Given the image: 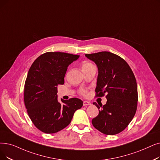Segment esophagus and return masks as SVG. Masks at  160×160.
Wrapping results in <instances>:
<instances>
[{
	"label": "esophagus",
	"instance_id": "obj_1",
	"mask_svg": "<svg viewBox=\"0 0 160 160\" xmlns=\"http://www.w3.org/2000/svg\"><path fill=\"white\" fill-rule=\"evenodd\" d=\"M90 105H91V102L89 101H84V102H83V105H84V107H86V106H88Z\"/></svg>",
	"mask_w": 160,
	"mask_h": 160
}]
</instances>
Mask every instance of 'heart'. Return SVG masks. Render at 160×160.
<instances>
[{"label":"heart","instance_id":"heart-1","mask_svg":"<svg viewBox=\"0 0 160 160\" xmlns=\"http://www.w3.org/2000/svg\"><path fill=\"white\" fill-rule=\"evenodd\" d=\"M92 65H93V64L91 63H89V62H88V61L82 62V71L85 70V69L89 68V67H91ZM78 93H79V94L80 95L86 96L88 95V89L86 88H80L79 89Z\"/></svg>","mask_w":160,"mask_h":160}]
</instances>
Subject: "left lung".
<instances>
[{
    "mask_svg": "<svg viewBox=\"0 0 160 160\" xmlns=\"http://www.w3.org/2000/svg\"><path fill=\"white\" fill-rule=\"evenodd\" d=\"M98 67L95 97L107 99L100 107L99 114L92 120L95 129L113 135L126 129L135 114L138 92L135 75L127 62L119 55L109 52L86 54Z\"/></svg>",
    "mask_w": 160,
    "mask_h": 160,
    "instance_id": "left-lung-1",
    "label": "left lung"
}]
</instances>
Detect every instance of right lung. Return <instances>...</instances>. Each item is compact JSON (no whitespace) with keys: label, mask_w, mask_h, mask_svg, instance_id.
<instances>
[{"label":"right lung","mask_w":160,"mask_h":160,"mask_svg":"<svg viewBox=\"0 0 160 160\" xmlns=\"http://www.w3.org/2000/svg\"><path fill=\"white\" fill-rule=\"evenodd\" d=\"M78 55L46 52L33 62L24 86V102L30 119L40 131L55 133L71 123L75 111L83 105L78 98L58 100V85L64 84L68 66Z\"/></svg>","instance_id":"add662e5"}]
</instances>
